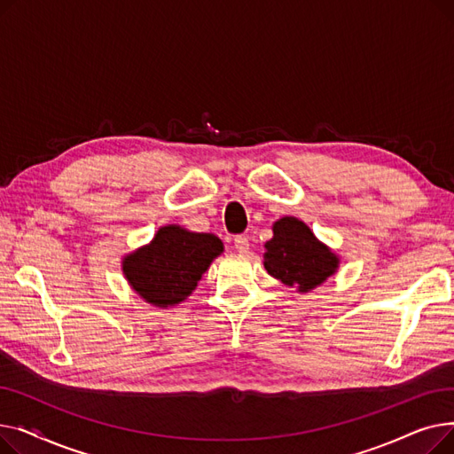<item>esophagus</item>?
I'll list each match as a JSON object with an SVG mask.
<instances>
[{
    "mask_svg": "<svg viewBox=\"0 0 454 454\" xmlns=\"http://www.w3.org/2000/svg\"><path fill=\"white\" fill-rule=\"evenodd\" d=\"M233 245H235V250L241 252V254H247L248 248H250V241H248L247 235H235Z\"/></svg>",
    "mask_w": 454,
    "mask_h": 454,
    "instance_id": "1",
    "label": "esophagus"
}]
</instances>
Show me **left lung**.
<instances>
[{"label":"left lung","instance_id":"8db88e82","mask_svg":"<svg viewBox=\"0 0 454 454\" xmlns=\"http://www.w3.org/2000/svg\"><path fill=\"white\" fill-rule=\"evenodd\" d=\"M265 269L285 285L311 291L339 267V259L315 233L294 217L274 224V237L265 245Z\"/></svg>","mask_w":454,"mask_h":454}]
</instances>
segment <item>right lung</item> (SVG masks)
<instances>
[{"mask_svg":"<svg viewBox=\"0 0 454 454\" xmlns=\"http://www.w3.org/2000/svg\"><path fill=\"white\" fill-rule=\"evenodd\" d=\"M223 243L213 233L180 226L160 228L154 241L129 255L123 270L134 291L158 307L175 305L193 293Z\"/></svg>","mask_w":454,"mask_h":454,"instance_id":"1","label":"right lung"}]
</instances>
